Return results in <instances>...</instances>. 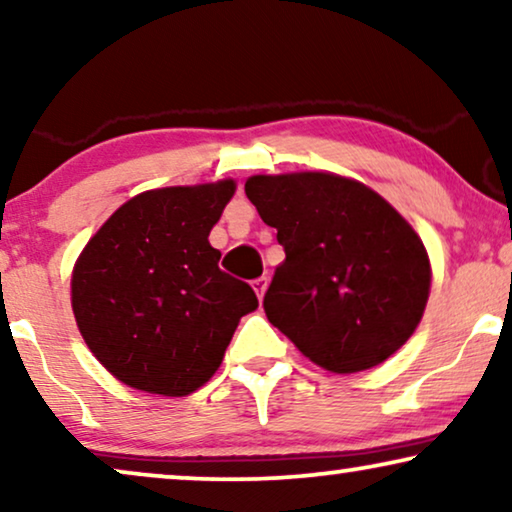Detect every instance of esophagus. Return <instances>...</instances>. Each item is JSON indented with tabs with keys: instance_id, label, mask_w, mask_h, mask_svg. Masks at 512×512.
<instances>
[{
	"instance_id": "1",
	"label": "esophagus",
	"mask_w": 512,
	"mask_h": 512,
	"mask_svg": "<svg viewBox=\"0 0 512 512\" xmlns=\"http://www.w3.org/2000/svg\"><path fill=\"white\" fill-rule=\"evenodd\" d=\"M254 289H256V296L263 300L265 289H268V277H258V279H254Z\"/></svg>"
}]
</instances>
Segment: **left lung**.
I'll list each match as a JSON object with an SVG mask.
<instances>
[{
    "label": "left lung",
    "instance_id": "1",
    "mask_svg": "<svg viewBox=\"0 0 512 512\" xmlns=\"http://www.w3.org/2000/svg\"><path fill=\"white\" fill-rule=\"evenodd\" d=\"M244 193L286 254L263 298L272 326L333 373L373 368L405 345L424 314L431 268L387 200L324 172L251 177Z\"/></svg>",
    "mask_w": 512,
    "mask_h": 512
}]
</instances>
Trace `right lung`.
Here are the masks:
<instances>
[{"mask_svg": "<svg viewBox=\"0 0 512 512\" xmlns=\"http://www.w3.org/2000/svg\"><path fill=\"white\" fill-rule=\"evenodd\" d=\"M233 193V181H219L137 195L76 261V324L97 361L128 387L191 394L258 307L254 289L219 268L221 251L207 240Z\"/></svg>", "mask_w": 512, "mask_h": 512, "instance_id": "right-lung-1", "label": "right lung"}]
</instances>
